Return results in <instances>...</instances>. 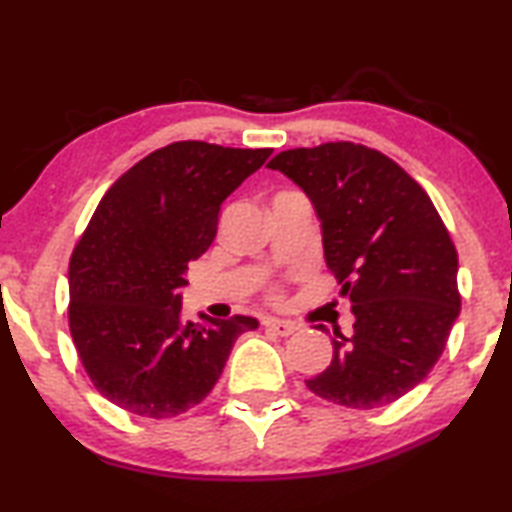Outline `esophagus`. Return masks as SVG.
Here are the masks:
<instances>
[{"mask_svg":"<svg viewBox=\"0 0 512 512\" xmlns=\"http://www.w3.org/2000/svg\"><path fill=\"white\" fill-rule=\"evenodd\" d=\"M264 327L269 329V331H273V334H278V336H292L294 331L299 329L297 325H294V322H287V320H276V318H269V320H264Z\"/></svg>","mask_w":512,"mask_h":512,"instance_id":"esophagus-1","label":"esophagus"}]
</instances>
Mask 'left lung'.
I'll list each match as a JSON object with an SVG mask.
<instances>
[{
	"label": "left lung",
	"mask_w": 512,
	"mask_h": 512,
	"mask_svg": "<svg viewBox=\"0 0 512 512\" xmlns=\"http://www.w3.org/2000/svg\"><path fill=\"white\" fill-rule=\"evenodd\" d=\"M269 169L311 199L327 266L355 313L352 336L334 331V357L308 390L355 410L401 399L434 369L462 306L455 243L429 194L350 141L283 150Z\"/></svg>",
	"instance_id": "1"
}]
</instances>
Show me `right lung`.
I'll use <instances>...</instances> for the list:
<instances>
[{
  "instance_id": "add662e5",
  "label": "right lung",
  "mask_w": 512,
  "mask_h": 512,
  "mask_svg": "<svg viewBox=\"0 0 512 512\" xmlns=\"http://www.w3.org/2000/svg\"><path fill=\"white\" fill-rule=\"evenodd\" d=\"M271 148L169 143L115 181L69 262V329L92 385L132 415L176 417L218 383L236 338L259 327L234 315L181 318V287L218 232L222 201Z\"/></svg>"
}]
</instances>
